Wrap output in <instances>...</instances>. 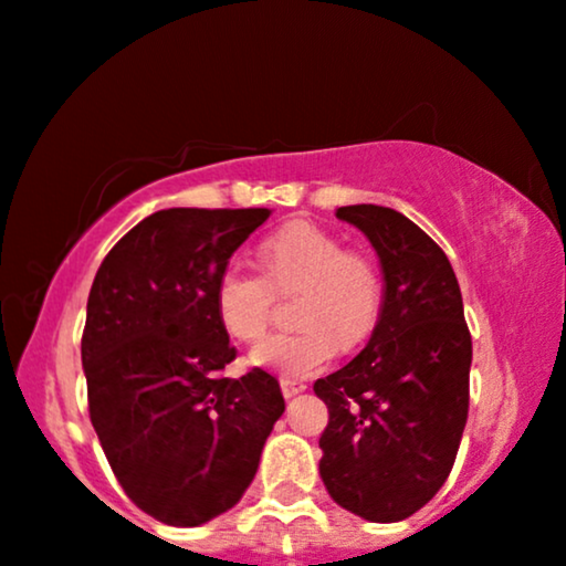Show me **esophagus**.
Masks as SVG:
<instances>
[{"mask_svg": "<svg viewBox=\"0 0 566 566\" xmlns=\"http://www.w3.org/2000/svg\"><path fill=\"white\" fill-rule=\"evenodd\" d=\"M279 386H282L284 398H295L297 394H303V390L307 388L303 380H295V378H282L279 380Z\"/></svg>", "mask_w": 566, "mask_h": 566, "instance_id": "esophagus-1", "label": "esophagus"}]
</instances>
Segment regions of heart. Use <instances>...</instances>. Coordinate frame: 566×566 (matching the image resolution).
Here are the masks:
<instances>
[{"label": "heart", "instance_id": "b5f03b06", "mask_svg": "<svg viewBox=\"0 0 566 566\" xmlns=\"http://www.w3.org/2000/svg\"><path fill=\"white\" fill-rule=\"evenodd\" d=\"M263 276L238 263L220 271L214 311L222 328L240 344L266 334L276 295L300 290L292 318L297 331L255 346L251 365L303 378L334 357L338 344L352 349L378 326L382 279L370 255L349 251L344 240L313 222H290L261 243Z\"/></svg>", "mask_w": 566, "mask_h": 566}]
</instances>
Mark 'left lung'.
<instances>
[{
  "label": "left lung",
  "mask_w": 566,
  "mask_h": 566,
  "mask_svg": "<svg viewBox=\"0 0 566 566\" xmlns=\"http://www.w3.org/2000/svg\"><path fill=\"white\" fill-rule=\"evenodd\" d=\"M365 232L382 269V311L370 342L315 380L328 406L321 479L336 504L370 523L424 507L453 469L469 419L471 334L442 248L388 207H338Z\"/></svg>",
  "instance_id": "8db88e82"
}]
</instances>
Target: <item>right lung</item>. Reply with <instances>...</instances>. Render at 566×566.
Listing matches in <instances>:
<instances>
[{
    "label": "right lung",
    "mask_w": 566,
    "mask_h": 566,
    "mask_svg": "<svg viewBox=\"0 0 566 566\" xmlns=\"http://www.w3.org/2000/svg\"><path fill=\"white\" fill-rule=\"evenodd\" d=\"M269 209H163L132 228L97 269L82 367L103 453L129 500L193 528L230 507L259 471L284 413L274 375L235 359L214 284Z\"/></svg>",
    "instance_id": "1"
}]
</instances>
